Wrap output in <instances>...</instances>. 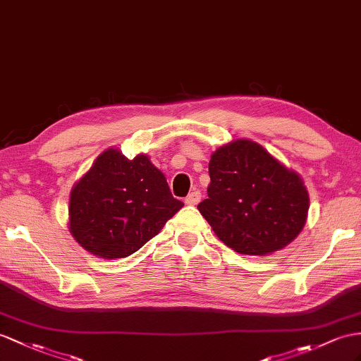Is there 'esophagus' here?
I'll list each match as a JSON object with an SVG mask.
<instances>
[{"label":"esophagus","instance_id":"34e87169","mask_svg":"<svg viewBox=\"0 0 361 361\" xmlns=\"http://www.w3.org/2000/svg\"><path fill=\"white\" fill-rule=\"evenodd\" d=\"M200 200H201V192L193 190V192H190L189 195L186 197V200H184V202H186V204H189V206H195V204H198Z\"/></svg>","mask_w":361,"mask_h":361}]
</instances>
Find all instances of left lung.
Masks as SVG:
<instances>
[{
    "instance_id": "obj_1",
    "label": "left lung",
    "mask_w": 361,
    "mask_h": 361,
    "mask_svg": "<svg viewBox=\"0 0 361 361\" xmlns=\"http://www.w3.org/2000/svg\"><path fill=\"white\" fill-rule=\"evenodd\" d=\"M209 175L198 210L235 252L271 255L302 232L310 209L303 180L261 145L243 138L218 147Z\"/></svg>"
}]
</instances>
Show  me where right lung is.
<instances>
[{"label":"right lung","instance_id":"obj_1","mask_svg":"<svg viewBox=\"0 0 361 361\" xmlns=\"http://www.w3.org/2000/svg\"><path fill=\"white\" fill-rule=\"evenodd\" d=\"M183 206L147 155L128 160L109 147L73 186L68 227L85 250L116 259L142 248Z\"/></svg>","mask_w":361,"mask_h":361}]
</instances>
